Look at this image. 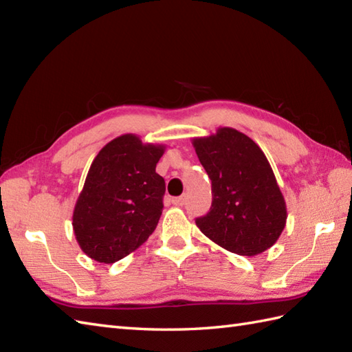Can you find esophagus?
Returning a JSON list of instances; mask_svg holds the SVG:
<instances>
[{
	"instance_id": "1",
	"label": "esophagus",
	"mask_w": 352,
	"mask_h": 352,
	"mask_svg": "<svg viewBox=\"0 0 352 352\" xmlns=\"http://www.w3.org/2000/svg\"><path fill=\"white\" fill-rule=\"evenodd\" d=\"M186 195H182V197H177V198H174L172 199V203H174L175 206H184L186 204Z\"/></svg>"
}]
</instances>
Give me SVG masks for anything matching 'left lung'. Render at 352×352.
<instances>
[{"label":"left lung","mask_w":352,"mask_h":352,"mask_svg":"<svg viewBox=\"0 0 352 352\" xmlns=\"http://www.w3.org/2000/svg\"><path fill=\"white\" fill-rule=\"evenodd\" d=\"M212 180V207L197 218L203 233L223 250L252 257L269 250L286 227L287 210L265 153L246 134L221 126L192 139Z\"/></svg>","instance_id":"8db88e82"}]
</instances>
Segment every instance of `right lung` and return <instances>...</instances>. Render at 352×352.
I'll return each instance as SVG.
<instances>
[{
  "label": "right lung",
  "instance_id": "add662e5",
  "mask_svg": "<svg viewBox=\"0 0 352 352\" xmlns=\"http://www.w3.org/2000/svg\"><path fill=\"white\" fill-rule=\"evenodd\" d=\"M164 148L122 134L96 154L72 214L87 257L115 263L153 234L163 208L164 180L155 166Z\"/></svg>",
  "mask_w": 352,
  "mask_h": 352
}]
</instances>
